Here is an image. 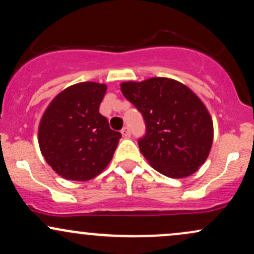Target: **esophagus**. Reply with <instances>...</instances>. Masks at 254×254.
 I'll return each instance as SVG.
<instances>
[{
	"label": "esophagus",
	"instance_id": "34e87169",
	"mask_svg": "<svg viewBox=\"0 0 254 254\" xmlns=\"http://www.w3.org/2000/svg\"><path fill=\"white\" fill-rule=\"evenodd\" d=\"M122 135H123V137H125V138H129L130 135H131L129 127H123V129H122Z\"/></svg>",
	"mask_w": 254,
	"mask_h": 254
}]
</instances>
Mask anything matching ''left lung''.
Instances as JSON below:
<instances>
[{
    "label": "left lung",
    "mask_w": 254,
    "mask_h": 254,
    "mask_svg": "<svg viewBox=\"0 0 254 254\" xmlns=\"http://www.w3.org/2000/svg\"><path fill=\"white\" fill-rule=\"evenodd\" d=\"M121 90L144 118L147 135L138 145L151 167L174 179L196 173L214 139L212 118L196 93L168 77L127 81Z\"/></svg>",
    "instance_id": "8db88e82"
}]
</instances>
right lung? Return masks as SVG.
Returning a JSON list of instances; mask_svg holds the SVG:
<instances>
[{
	"mask_svg": "<svg viewBox=\"0 0 254 254\" xmlns=\"http://www.w3.org/2000/svg\"><path fill=\"white\" fill-rule=\"evenodd\" d=\"M106 89L93 81L72 84L44 111L38 143L48 165L64 179L87 182L112 160L122 135L99 112Z\"/></svg>",
	"mask_w": 254,
	"mask_h": 254,
	"instance_id": "obj_1",
	"label": "right lung"
}]
</instances>
